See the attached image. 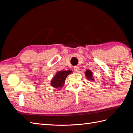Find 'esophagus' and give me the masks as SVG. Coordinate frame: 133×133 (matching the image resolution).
<instances>
[{
	"label": "esophagus",
	"instance_id": "34e87169",
	"mask_svg": "<svg viewBox=\"0 0 133 133\" xmlns=\"http://www.w3.org/2000/svg\"><path fill=\"white\" fill-rule=\"evenodd\" d=\"M74 70H75L76 72H78V71H79V70H80L79 66L78 65L75 66L74 67Z\"/></svg>",
	"mask_w": 133,
	"mask_h": 133
}]
</instances>
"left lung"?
I'll return each mask as SVG.
<instances>
[{
    "mask_svg": "<svg viewBox=\"0 0 133 133\" xmlns=\"http://www.w3.org/2000/svg\"><path fill=\"white\" fill-rule=\"evenodd\" d=\"M85 74L87 76V78L88 79L90 80H94V79H92V73L90 70H87L85 71Z\"/></svg>",
    "mask_w": 133,
    "mask_h": 133,
    "instance_id": "obj_1",
    "label": "left lung"
}]
</instances>
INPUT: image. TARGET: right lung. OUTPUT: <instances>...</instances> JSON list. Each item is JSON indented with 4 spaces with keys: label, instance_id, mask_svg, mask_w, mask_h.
<instances>
[{
    "label": "right lung",
    "instance_id": "obj_1",
    "mask_svg": "<svg viewBox=\"0 0 133 133\" xmlns=\"http://www.w3.org/2000/svg\"><path fill=\"white\" fill-rule=\"evenodd\" d=\"M72 72L69 70L68 71H59L56 74L55 76L52 79L51 82V85L55 88H61L63 87L64 82L66 79V76Z\"/></svg>",
    "mask_w": 133,
    "mask_h": 133
}]
</instances>
